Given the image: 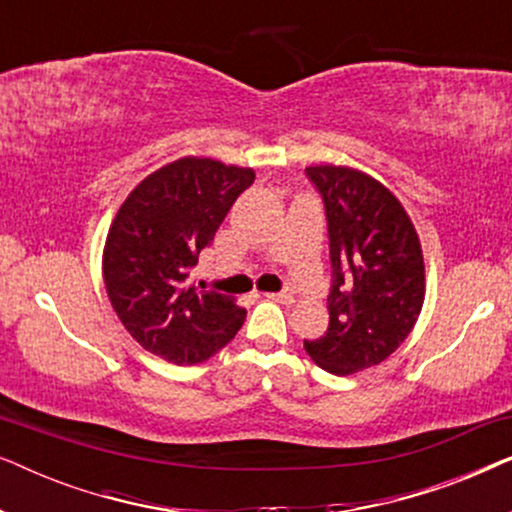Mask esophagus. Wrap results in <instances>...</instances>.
<instances>
[{"label": "esophagus", "instance_id": "esophagus-1", "mask_svg": "<svg viewBox=\"0 0 512 512\" xmlns=\"http://www.w3.org/2000/svg\"><path fill=\"white\" fill-rule=\"evenodd\" d=\"M265 298L275 300V303H284V305H291V303H293V293H289V291H282V293H265Z\"/></svg>", "mask_w": 512, "mask_h": 512}]
</instances>
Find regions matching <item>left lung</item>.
<instances>
[{
	"mask_svg": "<svg viewBox=\"0 0 512 512\" xmlns=\"http://www.w3.org/2000/svg\"><path fill=\"white\" fill-rule=\"evenodd\" d=\"M324 198L333 284L328 331L305 340L326 373L352 375L396 352L424 305V256L408 212L387 186L342 165H312Z\"/></svg>",
	"mask_w": 512,
	"mask_h": 512,
	"instance_id": "1",
	"label": "left lung"
}]
</instances>
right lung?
Wrapping results in <instances>:
<instances>
[{
  "label": "right lung",
  "instance_id": "1",
  "mask_svg": "<svg viewBox=\"0 0 512 512\" xmlns=\"http://www.w3.org/2000/svg\"><path fill=\"white\" fill-rule=\"evenodd\" d=\"M254 179L251 167L186 156L149 174L118 209L104 242V286L125 331L146 352L195 366L240 331L244 307L186 279Z\"/></svg>",
  "mask_w": 512,
  "mask_h": 512
}]
</instances>
